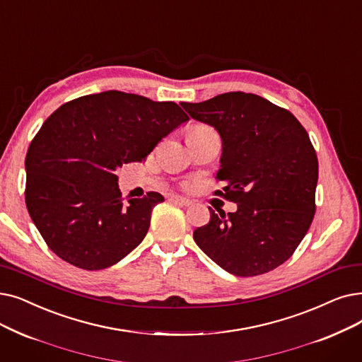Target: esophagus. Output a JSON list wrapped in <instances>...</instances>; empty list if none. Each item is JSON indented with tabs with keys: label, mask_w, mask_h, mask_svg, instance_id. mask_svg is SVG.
Wrapping results in <instances>:
<instances>
[{
	"label": "esophagus",
	"mask_w": 362,
	"mask_h": 362,
	"mask_svg": "<svg viewBox=\"0 0 362 362\" xmlns=\"http://www.w3.org/2000/svg\"><path fill=\"white\" fill-rule=\"evenodd\" d=\"M170 201L175 202V204H179V206H185V207L191 206V204H192L191 199H187V198H185V197H179V195H173V197L170 198Z\"/></svg>",
	"instance_id": "esophagus-1"
}]
</instances>
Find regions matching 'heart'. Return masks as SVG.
I'll return each mask as SVG.
<instances>
[{"instance_id":"b5f03b06","label":"heart","mask_w":362,"mask_h":362,"mask_svg":"<svg viewBox=\"0 0 362 362\" xmlns=\"http://www.w3.org/2000/svg\"><path fill=\"white\" fill-rule=\"evenodd\" d=\"M202 129H207V127H204V125H197V127H194L191 132H195V130H202Z\"/></svg>"}]
</instances>
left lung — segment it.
Returning <instances> with one entry per match:
<instances>
[{
  "instance_id": "1",
  "label": "left lung",
  "mask_w": 362,
  "mask_h": 362,
  "mask_svg": "<svg viewBox=\"0 0 362 362\" xmlns=\"http://www.w3.org/2000/svg\"><path fill=\"white\" fill-rule=\"evenodd\" d=\"M194 119L222 137L216 175L237 211L210 210V222L194 230L197 245L237 276L269 272L291 257L315 214L318 158L297 118L257 94L230 91L182 103Z\"/></svg>"
}]
</instances>
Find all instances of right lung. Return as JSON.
Listing matches in <instances>:
<instances>
[{
	"instance_id": "right-lung-1",
	"label": "right lung",
	"mask_w": 362,
	"mask_h": 362,
	"mask_svg": "<svg viewBox=\"0 0 362 362\" xmlns=\"http://www.w3.org/2000/svg\"><path fill=\"white\" fill-rule=\"evenodd\" d=\"M187 119L175 102L117 90L74 99L45 119L26 153L25 201L54 255L99 271L144 241L164 197L122 201L117 170L145 161Z\"/></svg>"
}]
</instances>
